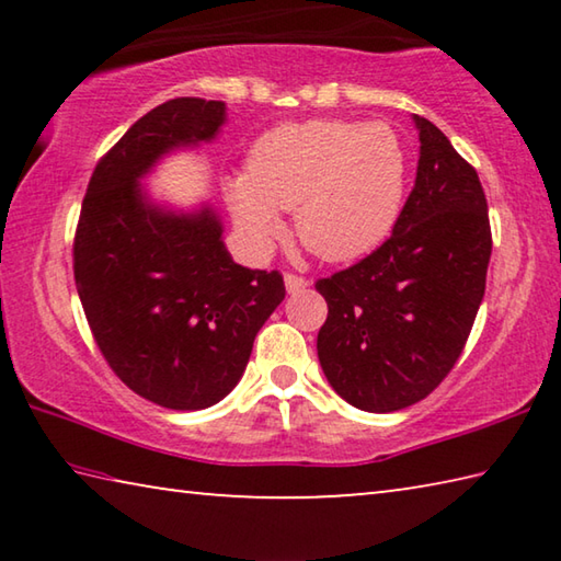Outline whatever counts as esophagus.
<instances>
[{"instance_id":"obj_1","label":"esophagus","mask_w":561,"mask_h":561,"mask_svg":"<svg viewBox=\"0 0 561 561\" xmlns=\"http://www.w3.org/2000/svg\"><path fill=\"white\" fill-rule=\"evenodd\" d=\"M284 287H287V291H289V294H297V291H301V289H307V287H309V279L299 277V274H291V272H287V274H284Z\"/></svg>"}]
</instances>
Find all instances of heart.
<instances>
[{"label":"heart","mask_w":561,"mask_h":561,"mask_svg":"<svg viewBox=\"0 0 561 561\" xmlns=\"http://www.w3.org/2000/svg\"><path fill=\"white\" fill-rule=\"evenodd\" d=\"M234 222L257 252L294 210L299 242L327 262H354L391 237L408 193V150L383 121L311 118L257 138L250 168L227 178Z\"/></svg>","instance_id":"1"}]
</instances>
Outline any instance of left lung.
Segmentation results:
<instances>
[{"label": "left lung", "mask_w": 561, "mask_h": 561, "mask_svg": "<svg viewBox=\"0 0 561 561\" xmlns=\"http://www.w3.org/2000/svg\"><path fill=\"white\" fill-rule=\"evenodd\" d=\"M413 121L421 158L393 234L314 284L329 307L319 364L331 388L368 413L401 411L433 393L460 358L485 297V190L440 128Z\"/></svg>", "instance_id": "left-lung-1"}]
</instances>
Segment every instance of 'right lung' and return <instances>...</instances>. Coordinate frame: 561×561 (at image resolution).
I'll list each match as a JSON object with an SVG mask.
<instances>
[{
  "label": "right lung",
  "instance_id": "1",
  "mask_svg": "<svg viewBox=\"0 0 561 561\" xmlns=\"http://www.w3.org/2000/svg\"><path fill=\"white\" fill-rule=\"evenodd\" d=\"M222 123V101L190 96L133 123L93 170L73 237L76 287L103 358L130 391L173 411L232 391L287 294L277 270L230 257L210 207L170 213L138 185L170 150L207 144Z\"/></svg>",
  "mask_w": 561,
  "mask_h": 561
}]
</instances>
